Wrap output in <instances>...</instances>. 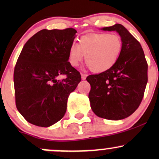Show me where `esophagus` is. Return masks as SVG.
<instances>
[{
    "mask_svg": "<svg viewBox=\"0 0 159 159\" xmlns=\"http://www.w3.org/2000/svg\"><path fill=\"white\" fill-rule=\"evenodd\" d=\"M81 79L82 80H85L86 78H87V76L86 74H83V73H81Z\"/></svg>",
    "mask_w": 159,
    "mask_h": 159,
    "instance_id": "1",
    "label": "esophagus"
}]
</instances>
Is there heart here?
Listing matches in <instances>:
<instances>
[{"instance_id":"heart-1","label":"heart","mask_w":159,"mask_h":159,"mask_svg":"<svg viewBox=\"0 0 159 159\" xmlns=\"http://www.w3.org/2000/svg\"><path fill=\"white\" fill-rule=\"evenodd\" d=\"M123 50V41L116 34H93L81 36L78 45L72 44L68 54L72 66H77L83 61L92 72L101 73L116 64Z\"/></svg>"}]
</instances>
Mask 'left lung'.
<instances>
[{
    "label": "left lung",
    "mask_w": 159,
    "mask_h": 159,
    "mask_svg": "<svg viewBox=\"0 0 159 159\" xmlns=\"http://www.w3.org/2000/svg\"><path fill=\"white\" fill-rule=\"evenodd\" d=\"M102 30L117 32L123 41V50L112 68L87 77L91 87L90 107L101 118L123 120L132 115L143 99L148 65L140 43L125 27L116 24Z\"/></svg>",
    "instance_id": "8db88e82"
}]
</instances>
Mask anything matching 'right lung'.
<instances>
[{"mask_svg":"<svg viewBox=\"0 0 159 159\" xmlns=\"http://www.w3.org/2000/svg\"><path fill=\"white\" fill-rule=\"evenodd\" d=\"M76 30H43L24 45L14 69L16 105L28 123L48 127L66 111L69 94L81 76L69 64V50ZM61 74L67 78L57 79Z\"/></svg>","mask_w":159,"mask_h":159,"instance_id":"1","label":"right lung"}]
</instances>
